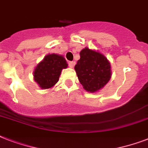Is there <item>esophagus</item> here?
I'll return each instance as SVG.
<instances>
[{"mask_svg":"<svg viewBox=\"0 0 148 148\" xmlns=\"http://www.w3.org/2000/svg\"><path fill=\"white\" fill-rule=\"evenodd\" d=\"M68 65L70 68H74V66L75 65V62H68Z\"/></svg>","mask_w":148,"mask_h":148,"instance_id":"esophagus-1","label":"esophagus"}]
</instances>
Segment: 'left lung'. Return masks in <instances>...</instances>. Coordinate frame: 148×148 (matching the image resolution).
Returning <instances> with one entry per match:
<instances>
[{
	"instance_id": "left-lung-1",
	"label": "left lung",
	"mask_w": 148,
	"mask_h": 148,
	"mask_svg": "<svg viewBox=\"0 0 148 148\" xmlns=\"http://www.w3.org/2000/svg\"><path fill=\"white\" fill-rule=\"evenodd\" d=\"M80 56L74 69L83 87L90 93L101 90L112 76L108 59L99 51L88 48L82 49Z\"/></svg>"
}]
</instances>
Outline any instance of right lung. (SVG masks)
Instances as JSON below:
<instances>
[{
  "mask_svg": "<svg viewBox=\"0 0 148 148\" xmlns=\"http://www.w3.org/2000/svg\"><path fill=\"white\" fill-rule=\"evenodd\" d=\"M67 68L68 64L62 55H47L35 68L34 80L42 89L51 88L59 80L62 69Z\"/></svg>",
  "mask_w": 148,
  "mask_h": 148,
  "instance_id": "right-lung-1",
  "label": "right lung"
}]
</instances>
